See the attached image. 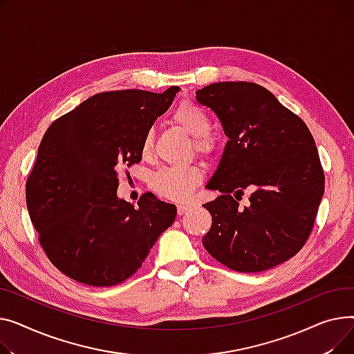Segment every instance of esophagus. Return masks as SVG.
I'll use <instances>...</instances> for the list:
<instances>
[{"label":"esophagus","mask_w":354,"mask_h":354,"mask_svg":"<svg viewBox=\"0 0 354 354\" xmlns=\"http://www.w3.org/2000/svg\"><path fill=\"white\" fill-rule=\"evenodd\" d=\"M190 210H192V205H189V204H178L177 205L178 216H184L187 212H190Z\"/></svg>","instance_id":"34e87169"}]
</instances>
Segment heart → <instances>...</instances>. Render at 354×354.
Masks as SVG:
<instances>
[{
    "label": "heart",
    "mask_w": 354,
    "mask_h": 354,
    "mask_svg": "<svg viewBox=\"0 0 354 354\" xmlns=\"http://www.w3.org/2000/svg\"><path fill=\"white\" fill-rule=\"evenodd\" d=\"M171 121L184 133L192 136V151L204 157L213 158L218 149V138L210 133L212 121L196 102L181 101L171 113ZM156 151V134L149 130L141 141L142 160H153ZM203 180V170L197 164L183 165V167H165L158 170L151 178L153 190L162 198L170 201H184L189 198L196 187Z\"/></svg>",
    "instance_id": "1"
}]
</instances>
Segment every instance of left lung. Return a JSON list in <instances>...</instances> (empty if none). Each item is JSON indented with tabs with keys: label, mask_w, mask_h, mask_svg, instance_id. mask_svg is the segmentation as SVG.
Listing matches in <instances>:
<instances>
[{
	"label": "left lung",
	"mask_w": 354,
	"mask_h": 354,
	"mask_svg": "<svg viewBox=\"0 0 354 354\" xmlns=\"http://www.w3.org/2000/svg\"><path fill=\"white\" fill-rule=\"evenodd\" d=\"M221 121L228 141L204 207L213 217L203 245L217 261L257 273L296 256L316 221L324 171L306 122L267 88L214 82L196 93ZM251 192L245 206L239 201Z\"/></svg>",
	"instance_id": "8db88e82"
}]
</instances>
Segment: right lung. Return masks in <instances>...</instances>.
<instances>
[{
    "mask_svg": "<svg viewBox=\"0 0 354 354\" xmlns=\"http://www.w3.org/2000/svg\"><path fill=\"white\" fill-rule=\"evenodd\" d=\"M177 91L95 94L57 118L41 140L27 207L41 247L70 279L95 287L122 283L173 224L176 205L145 193L134 207L117 189L118 171L141 161L144 134Z\"/></svg>",
    "mask_w": 354,
    "mask_h": 354,
    "instance_id": "right-lung-1",
    "label": "right lung"
}]
</instances>
